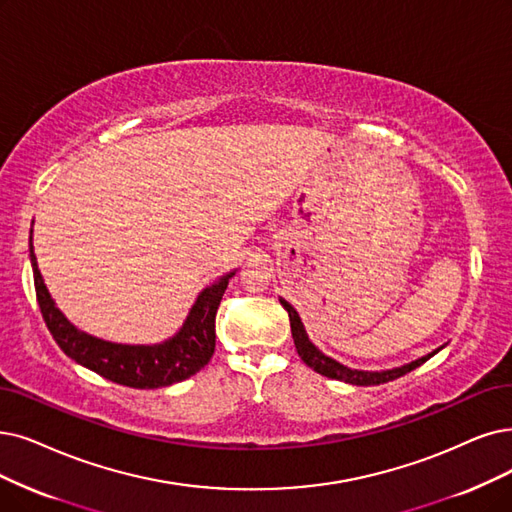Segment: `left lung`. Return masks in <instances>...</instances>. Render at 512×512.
<instances>
[{
  "instance_id": "left-lung-1",
  "label": "left lung",
  "mask_w": 512,
  "mask_h": 512,
  "mask_svg": "<svg viewBox=\"0 0 512 512\" xmlns=\"http://www.w3.org/2000/svg\"><path fill=\"white\" fill-rule=\"evenodd\" d=\"M283 309L288 311L290 315V325H292V338H294V344H296V351L300 355V359L311 367V370H315L317 374L321 376H327V378H334V380H342V382H349V384H357V386H376V384H384V382H391L395 378H401L405 376L407 372L416 370L418 365H422L424 361L431 359L433 355H437V351L428 353L426 357L418 359V361H412L407 363L403 367H395V370H388V372H361V370H351V367H344L340 365L338 361L325 357L319 349H315V344L309 340V336H306L304 327H302V321L298 317V313L294 311V306L290 302L281 300Z\"/></svg>"
}]
</instances>
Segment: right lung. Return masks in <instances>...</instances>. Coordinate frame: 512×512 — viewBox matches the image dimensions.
<instances>
[{
	"mask_svg": "<svg viewBox=\"0 0 512 512\" xmlns=\"http://www.w3.org/2000/svg\"><path fill=\"white\" fill-rule=\"evenodd\" d=\"M31 267L39 309H42L48 330L63 353L102 378L132 388L170 386L191 378L201 367L208 365L216 346V311L229 279L235 275H224L199 294L185 325L174 338L153 346H130L94 338L79 332L67 321V317L56 309L44 285L42 273L37 269L33 245Z\"/></svg>",
	"mask_w": 512,
	"mask_h": 512,
	"instance_id": "add662e5",
	"label": "right lung"
}]
</instances>
